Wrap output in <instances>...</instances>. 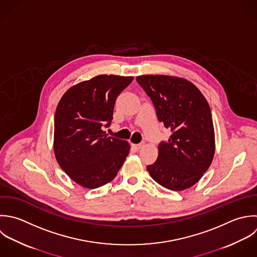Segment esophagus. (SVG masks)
<instances>
[{
    "mask_svg": "<svg viewBox=\"0 0 257 257\" xmlns=\"http://www.w3.org/2000/svg\"><path fill=\"white\" fill-rule=\"evenodd\" d=\"M143 146H144L143 143H140V144H132V147H133L134 149H136V150H140Z\"/></svg>",
    "mask_w": 257,
    "mask_h": 257,
    "instance_id": "1",
    "label": "esophagus"
}]
</instances>
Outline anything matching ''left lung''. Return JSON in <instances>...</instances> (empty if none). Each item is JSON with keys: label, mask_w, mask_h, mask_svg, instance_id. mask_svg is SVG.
<instances>
[{"label": "left lung", "mask_w": 257, "mask_h": 257, "mask_svg": "<svg viewBox=\"0 0 257 257\" xmlns=\"http://www.w3.org/2000/svg\"><path fill=\"white\" fill-rule=\"evenodd\" d=\"M136 80L151 98L158 120L172 132L168 142L158 145L157 160L147 170L167 189H188L201 179L214 157L210 107L200 90L184 78L143 75Z\"/></svg>", "instance_id": "8db88e82"}]
</instances>
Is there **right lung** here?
I'll use <instances>...</instances> for the list:
<instances>
[{
    "label": "right lung",
    "instance_id": "1",
    "mask_svg": "<svg viewBox=\"0 0 257 257\" xmlns=\"http://www.w3.org/2000/svg\"><path fill=\"white\" fill-rule=\"evenodd\" d=\"M132 76L98 75L69 88L54 120V154L77 184L95 189L112 181L129 154L126 140L108 137L101 127L113 119L116 98Z\"/></svg>",
    "mask_w": 257,
    "mask_h": 257
}]
</instances>
